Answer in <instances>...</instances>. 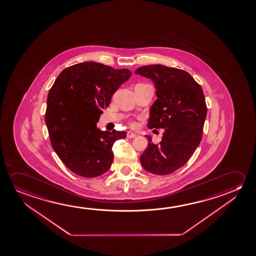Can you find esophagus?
I'll return each instance as SVG.
<instances>
[{
  "label": "esophagus",
  "mask_w": 256,
  "mask_h": 256,
  "mask_svg": "<svg viewBox=\"0 0 256 256\" xmlns=\"http://www.w3.org/2000/svg\"><path fill=\"white\" fill-rule=\"evenodd\" d=\"M126 136L128 138H134L136 136V134H134V133H132V132H128V134H126Z\"/></svg>",
  "instance_id": "1"
}]
</instances>
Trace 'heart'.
I'll list each match as a JSON object with an SVG mask.
<instances>
[{"instance_id":"1","label":"heart","mask_w":256,"mask_h":256,"mask_svg":"<svg viewBox=\"0 0 256 256\" xmlns=\"http://www.w3.org/2000/svg\"><path fill=\"white\" fill-rule=\"evenodd\" d=\"M133 125H134V124H133Z\"/></svg>"}]
</instances>
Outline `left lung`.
Wrapping results in <instances>:
<instances>
[{
	"label": "left lung",
	"mask_w": 256,
	"mask_h": 256,
	"mask_svg": "<svg viewBox=\"0 0 256 256\" xmlns=\"http://www.w3.org/2000/svg\"><path fill=\"white\" fill-rule=\"evenodd\" d=\"M154 82L158 98L150 109L149 128H164L158 144L150 136L140 162L150 173L165 176L186 164L202 138L206 104L192 76L174 67L150 64L134 72Z\"/></svg>",
	"instance_id": "1"
}]
</instances>
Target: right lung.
<instances>
[{"instance_id": "right-lung-1", "label": "right lung", "mask_w": 256, "mask_h": 256, "mask_svg": "<svg viewBox=\"0 0 256 256\" xmlns=\"http://www.w3.org/2000/svg\"><path fill=\"white\" fill-rule=\"evenodd\" d=\"M128 69L96 62L67 67L48 94L45 122L56 154L69 170L91 178L107 172L114 162L112 146L124 131L96 128L112 96L130 79Z\"/></svg>"}]
</instances>
